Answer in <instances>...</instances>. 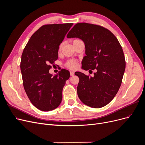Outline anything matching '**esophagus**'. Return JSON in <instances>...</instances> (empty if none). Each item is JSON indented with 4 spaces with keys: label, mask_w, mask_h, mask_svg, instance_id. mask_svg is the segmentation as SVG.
I'll use <instances>...</instances> for the list:
<instances>
[{
    "label": "esophagus",
    "mask_w": 145,
    "mask_h": 145,
    "mask_svg": "<svg viewBox=\"0 0 145 145\" xmlns=\"http://www.w3.org/2000/svg\"><path fill=\"white\" fill-rule=\"evenodd\" d=\"M70 76H74V71H70Z\"/></svg>",
    "instance_id": "34e87169"
}]
</instances>
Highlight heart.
Masks as SVG:
<instances>
[{
    "instance_id": "heart-1",
    "label": "heart",
    "mask_w": 145,
    "mask_h": 145,
    "mask_svg": "<svg viewBox=\"0 0 145 145\" xmlns=\"http://www.w3.org/2000/svg\"><path fill=\"white\" fill-rule=\"evenodd\" d=\"M78 39H76V40H74L73 42L76 41ZM65 67L69 69H75L77 67V62L74 60H69L65 63Z\"/></svg>"
}]
</instances>
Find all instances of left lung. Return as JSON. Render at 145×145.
I'll use <instances>...</instances> for the list:
<instances>
[{
  "instance_id": "8db88e82",
  "label": "left lung",
  "mask_w": 145,
  "mask_h": 145,
  "mask_svg": "<svg viewBox=\"0 0 145 145\" xmlns=\"http://www.w3.org/2000/svg\"><path fill=\"white\" fill-rule=\"evenodd\" d=\"M67 37L82 39L86 54L82 68L95 70L94 77L75 72L79 78L78 97L91 108L106 106L117 94L125 70V56L119 42L108 29L88 23L76 24Z\"/></svg>"
}]
</instances>
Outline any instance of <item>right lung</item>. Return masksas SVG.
Listing matches in <instances>:
<instances>
[{
	"label": "right lung",
	"instance_id": "1",
	"mask_svg": "<svg viewBox=\"0 0 145 145\" xmlns=\"http://www.w3.org/2000/svg\"><path fill=\"white\" fill-rule=\"evenodd\" d=\"M72 25L42 26L31 37L22 54L20 70L25 91L31 102L40 111L53 110L62 102L69 72L62 69L52 77L49 70L57 60L59 45Z\"/></svg>",
	"mask_w": 145,
	"mask_h": 145
}]
</instances>
